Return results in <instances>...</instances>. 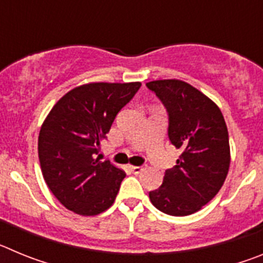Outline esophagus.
<instances>
[{
  "label": "esophagus",
  "instance_id": "obj_1",
  "mask_svg": "<svg viewBox=\"0 0 263 263\" xmlns=\"http://www.w3.org/2000/svg\"><path fill=\"white\" fill-rule=\"evenodd\" d=\"M129 168L133 174H139V173H142L145 167L143 166H129Z\"/></svg>",
  "mask_w": 263,
  "mask_h": 263
}]
</instances>
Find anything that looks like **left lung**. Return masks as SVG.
Masks as SVG:
<instances>
[{"label":"left lung","instance_id":"8db88e82","mask_svg":"<svg viewBox=\"0 0 263 263\" xmlns=\"http://www.w3.org/2000/svg\"><path fill=\"white\" fill-rule=\"evenodd\" d=\"M168 116L170 142L182 150L163 183L148 192L153 205L171 216H188L216 196L231 164L229 136L218 106L182 80L146 83Z\"/></svg>","mask_w":263,"mask_h":263}]
</instances>
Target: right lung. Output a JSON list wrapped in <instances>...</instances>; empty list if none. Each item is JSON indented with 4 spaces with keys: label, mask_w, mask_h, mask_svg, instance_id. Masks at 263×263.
<instances>
[{
    "label": "right lung",
    "mask_w": 263,
    "mask_h": 263,
    "mask_svg": "<svg viewBox=\"0 0 263 263\" xmlns=\"http://www.w3.org/2000/svg\"><path fill=\"white\" fill-rule=\"evenodd\" d=\"M139 87L141 83L80 85L48 113L38 138L39 162L48 188L67 210L95 216L115 203L126 174L96 155L117 113Z\"/></svg>",
    "instance_id": "add662e5"
}]
</instances>
